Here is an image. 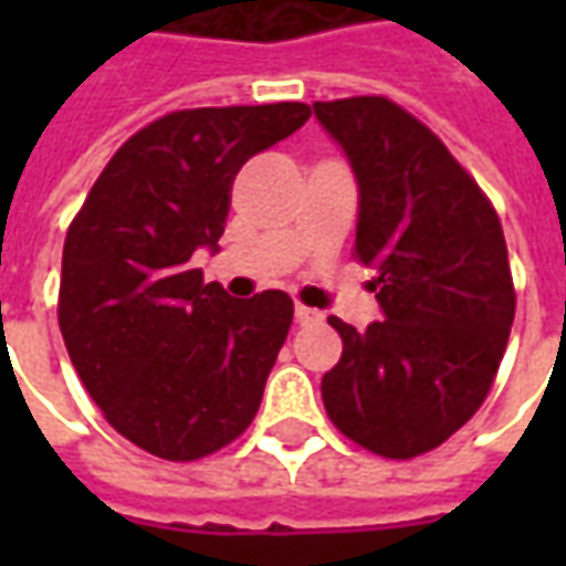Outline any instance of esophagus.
<instances>
[{"label":"esophagus","mask_w":566,"mask_h":566,"mask_svg":"<svg viewBox=\"0 0 566 566\" xmlns=\"http://www.w3.org/2000/svg\"><path fill=\"white\" fill-rule=\"evenodd\" d=\"M294 318H296V324H318V321L324 318V315H321L318 308L296 306V308H294Z\"/></svg>","instance_id":"obj_1"}]
</instances>
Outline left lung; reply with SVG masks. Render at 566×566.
<instances>
[{
  "mask_svg": "<svg viewBox=\"0 0 566 566\" xmlns=\"http://www.w3.org/2000/svg\"><path fill=\"white\" fill-rule=\"evenodd\" d=\"M357 181L355 254L381 321L331 318L339 364L321 397L345 437L385 458H416L461 430L506 352L515 291L494 206L430 129L385 96L315 103Z\"/></svg>",
  "mask_w": 566,
  "mask_h": 566,
  "instance_id": "8db88e82",
  "label": "left lung"
}]
</instances>
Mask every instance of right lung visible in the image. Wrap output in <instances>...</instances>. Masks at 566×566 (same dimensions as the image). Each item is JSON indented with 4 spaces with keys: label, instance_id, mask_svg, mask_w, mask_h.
I'll list each match as a JSON object with an SVG mask.
<instances>
[{
    "label": "right lung",
    "instance_id": "add662e5",
    "mask_svg": "<svg viewBox=\"0 0 566 566\" xmlns=\"http://www.w3.org/2000/svg\"><path fill=\"white\" fill-rule=\"evenodd\" d=\"M308 105L187 108L124 142L63 245L60 331L120 437L166 461L223 449L258 416L294 303L235 300L202 270L235 172L308 120Z\"/></svg>",
    "mask_w": 566,
    "mask_h": 566
}]
</instances>
